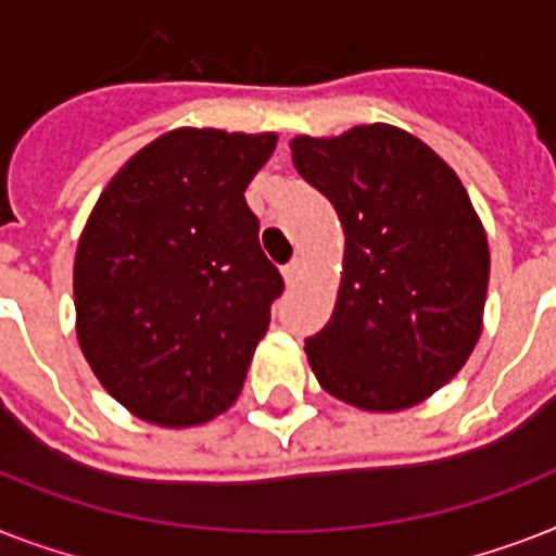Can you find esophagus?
<instances>
[{
  "mask_svg": "<svg viewBox=\"0 0 556 556\" xmlns=\"http://www.w3.org/2000/svg\"><path fill=\"white\" fill-rule=\"evenodd\" d=\"M303 270H305V260H303V256H294V260L288 262L286 268H282V277H286L288 286H294Z\"/></svg>",
  "mask_w": 556,
  "mask_h": 556,
  "instance_id": "34e87169",
  "label": "esophagus"
}]
</instances>
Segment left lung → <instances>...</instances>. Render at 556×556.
<instances>
[{"label":"left lung","instance_id":"1","mask_svg":"<svg viewBox=\"0 0 556 556\" xmlns=\"http://www.w3.org/2000/svg\"><path fill=\"white\" fill-rule=\"evenodd\" d=\"M296 173L346 233L338 305L305 355L329 395L371 413L421 404L473 352L488 236L458 176L389 124L291 141Z\"/></svg>","mask_w":556,"mask_h":556}]
</instances>
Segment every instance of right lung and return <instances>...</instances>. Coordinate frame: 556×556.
I'll return each instance as SVG.
<instances>
[{
    "label": "right lung",
    "mask_w": 556,
    "mask_h": 556,
    "mask_svg": "<svg viewBox=\"0 0 556 556\" xmlns=\"http://www.w3.org/2000/svg\"><path fill=\"white\" fill-rule=\"evenodd\" d=\"M274 147V132L173 129L117 169L83 227L77 340L143 421L195 427L242 392L286 288L244 201Z\"/></svg>",
    "instance_id": "add662e5"
}]
</instances>
